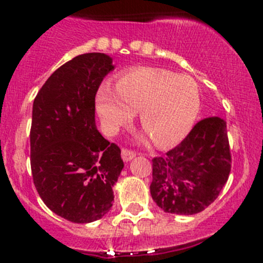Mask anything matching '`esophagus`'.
Wrapping results in <instances>:
<instances>
[{
    "label": "esophagus",
    "mask_w": 263,
    "mask_h": 263,
    "mask_svg": "<svg viewBox=\"0 0 263 263\" xmlns=\"http://www.w3.org/2000/svg\"><path fill=\"white\" fill-rule=\"evenodd\" d=\"M136 156V154L134 153L132 150H128V148H122V159L124 161H129Z\"/></svg>",
    "instance_id": "obj_1"
}]
</instances>
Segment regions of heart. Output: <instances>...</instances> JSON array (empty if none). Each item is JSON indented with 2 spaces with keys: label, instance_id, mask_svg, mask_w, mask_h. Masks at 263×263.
<instances>
[{
  "label": "heart",
  "instance_id": "heart-1",
  "mask_svg": "<svg viewBox=\"0 0 263 263\" xmlns=\"http://www.w3.org/2000/svg\"><path fill=\"white\" fill-rule=\"evenodd\" d=\"M97 109L112 131H118L140 112L141 124L160 148L181 142L201 110V94L192 78L168 70L139 67L122 73L116 87L103 84Z\"/></svg>",
  "mask_w": 263,
  "mask_h": 263
}]
</instances>
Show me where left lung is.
<instances>
[{"mask_svg":"<svg viewBox=\"0 0 263 263\" xmlns=\"http://www.w3.org/2000/svg\"><path fill=\"white\" fill-rule=\"evenodd\" d=\"M230 168L227 122L208 117L193 126L181 144L153 159L151 197L165 213L198 214L216 200Z\"/></svg>","mask_w":263,"mask_h":263,"instance_id":"8db88e82","label":"left lung"}]
</instances>
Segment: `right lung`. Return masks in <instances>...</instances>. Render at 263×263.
<instances>
[{
    "mask_svg": "<svg viewBox=\"0 0 263 263\" xmlns=\"http://www.w3.org/2000/svg\"><path fill=\"white\" fill-rule=\"evenodd\" d=\"M104 53H85L54 71L36 94L30 128L34 185L47 208L86 224L112 208L121 148L95 126V95L113 70Z\"/></svg>",
    "mask_w": 263,
    "mask_h": 263,
    "instance_id": "obj_1",
    "label": "right lung"
}]
</instances>
